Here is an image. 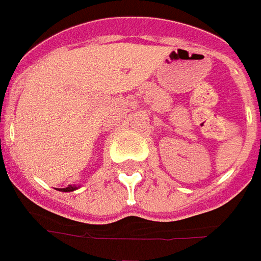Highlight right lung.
Wrapping results in <instances>:
<instances>
[{
  "label": "right lung",
  "instance_id": "add662e5",
  "mask_svg": "<svg viewBox=\"0 0 261 261\" xmlns=\"http://www.w3.org/2000/svg\"><path fill=\"white\" fill-rule=\"evenodd\" d=\"M79 187L77 186H68L66 187V188H59L60 191H63V193H71V191H74V190H77Z\"/></svg>",
  "mask_w": 261,
  "mask_h": 261
}]
</instances>
